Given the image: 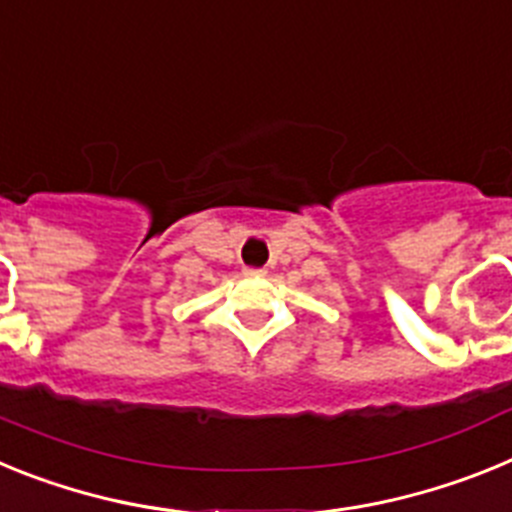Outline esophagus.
I'll list each match as a JSON object with an SVG mask.
<instances>
[{
    "instance_id": "1",
    "label": "esophagus",
    "mask_w": 512,
    "mask_h": 512,
    "mask_svg": "<svg viewBox=\"0 0 512 512\" xmlns=\"http://www.w3.org/2000/svg\"><path fill=\"white\" fill-rule=\"evenodd\" d=\"M243 274H246V277H264L266 271L264 269H253V266H246V269H243Z\"/></svg>"
}]
</instances>
